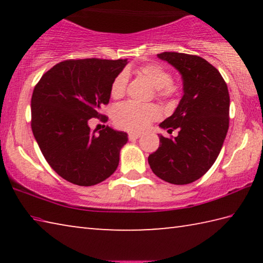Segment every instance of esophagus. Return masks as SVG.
<instances>
[{
  "instance_id": "esophagus-1",
  "label": "esophagus",
  "mask_w": 263,
  "mask_h": 263,
  "mask_svg": "<svg viewBox=\"0 0 263 263\" xmlns=\"http://www.w3.org/2000/svg\"><path fill=\"white\" fill-rule=\"evenodd\" d=\"M140 136H141L140 133L130 132V133H128V139H130V140H136V139H138V138H139Z\"/></svg>"
}]
</instances>
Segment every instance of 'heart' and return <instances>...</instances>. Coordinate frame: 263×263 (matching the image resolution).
<instances>
[{
  "label": "heart",
  "mask_w": 263,
  "mask_h": 263,
  "mask_svg": "<svg viewBox=\"0 0 263 263\" xmlns=\"http://www.w3.org/2000/svg\"><path fill=\"white\" fill-rule=\"evenodd\" d=\"M137 72L146 78L154 88L157 96L161 100H172L179 95L180 87L173 82L172 73L159 64H146L137 68ZM127 73L125 70L116 77L110 87L112 99H121L126 91ZM160 117V111L154 104H138L135 102H124L116 106L114 122L119 128L126 131H144L153 121Z\"/></svg>",
  "instance_id": "heart-1"
}]
</instances>
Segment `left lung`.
<instances>
[{
	"instance_id": "obj_1",
	"label": "left lung",
	"mask_w": 263,
	"mask_h": 263,
	"mask_svg": "<svg viewBox=\"0 0 263 263\" xmlns=\"http://www.w3.org/2000/svg\"><path fill=\"white\" fill-rule=\"evenodd\" d=\"M183 79L184 94L171 117L160 124L177 137L160 136L159 148L148 163L160 179L173 184H188L211 168L220 153L230 123L228 84L205 59L177 52H162Z\"/></svg>"
}]
</instances>
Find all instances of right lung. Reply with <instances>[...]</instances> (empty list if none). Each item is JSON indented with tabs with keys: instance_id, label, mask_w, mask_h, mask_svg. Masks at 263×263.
I'll list each match as a JSON object with an SVG mask.
<instances>
[{
	"instance_id": "add662e5",
	"label": "right lung",
	"mask_w": 263,
	"mask_h": 263,
	"mask_svg": "<svg viewBox=\"0 0 263 263\" xmlns=\"http://www.w3.org/2000/svg\"><path fill=\"white\" fill-rule=\"evenodd\" d=\"M126 59H69L47 70L31 99V128L51 168L70 183L95 185L112 175L127 135L106 126L90 130V118L109 103L112 80ZM105 126V125H104Z\"/></svg>"
}]
</instances>
